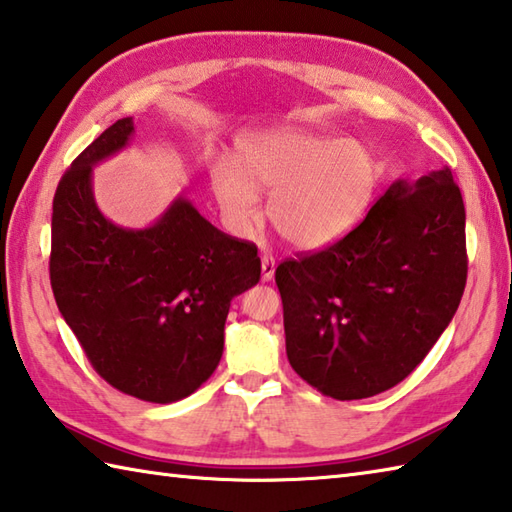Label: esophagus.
<instances>
[{
	"label": "esophagus",
	"mask_w": 512,
	"mask_h": 512,
	"mask_svg": "<svg viewBox=\"0 0 512 512\" xmlns=\"http://www.w3.org/2000/svg\"><path fill=\"white\" fill-rule=\"evenodd\" d=\"M275 257L273 255H264L262 257V279L264 282H270V279H273V275H275Z\"/></svg>",
	"instance_id": "obj_1"
}]
</instances>
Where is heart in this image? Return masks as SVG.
Instances as JSON below:
<instances>
[{"mask_svg": "<svg viewBox=\"0 0 512 512\" xmlns=\"http://www.w3.org/2000/svg\"><path fill=\"white\" fill-rule=\"evenodd\" d=\"M375 155L357 142L308 130H264L235 148V170L217 166L213 190L228 226L257 224V195H268V222L295 248H322L348 235L373 204Z\"/></svg>", "mask_w": 512, "mask_h": 512, "instance_id": "heart-1", "label": "heart"}]
</instances>
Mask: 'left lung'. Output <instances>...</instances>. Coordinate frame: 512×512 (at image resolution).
<instances>
[{
	"label": "left lung",
	"mask_w": 512,
	"mask_h": 512,
	"mask_svg": "<svg viewBox=\"0 0 512 512\" xmlns=\"http://www.w3.org/2000/svg\"><path fill=\"white\" fill-rule=\"evenodd\" d=\"M466 273V210L450 168L397 179L346 237L277 266L290 366L339 402L384 393L444 333Z\"/></svg>",
	"instance_id": "left-lung-1"
}]
</instances>
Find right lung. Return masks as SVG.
<instances>
[{
	"mask_svg": "<svg viewBox=\"0 0 512 512\" xmlns=\"http://www.w3.org/2000/svg\"><path fill=\"white\" fill-rule=\"evenodd\" d=\"M133 117L117 119L59 182L50 286L88 362L126 395L184 399L224 353L233 297L262 275L257 246L235 239L179 195L148 228L110 222L93 197V168L126 148Z\"/></svg>",
	"mask_w": 512,
	"mask_h": 512,
	"instance_id": "right-lung-1",
	"label": "right lung"
}]
</instances>
